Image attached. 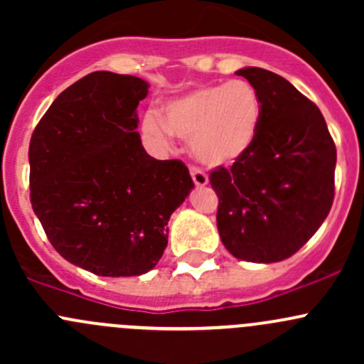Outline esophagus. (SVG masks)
<instances>
[{
  "label": "esophagus",
  "instance_id": "obj_1",
  "mask_svg": "<svg viewBox=\"0 0 364 364\" xmlns=\"http://www.w3.org/2000/svg\"><path fill=\"white\" fill-rule=\"evenodd\" d=\"M190 174H192V179H193V183H196L197 186H205L208 185V174H205V172L203 171V168H199V167H190Z\"/></svg>",
  "mask_w": 364,
  "mask_h": 364
}]
</instances>
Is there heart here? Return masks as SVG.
Returning <instances> with one entry per match:
<instances>
[{
    "mask_svg": "<svg viewBox=\"0 0 364 364\" xmlns=\"http://www.w3.org/2000/svg\"><path fill=\"white\" fill-rule=\"evenodd\" d=\"M262 123V100L253 84L234 79L208 84L168 102L164 119L148 114L142 128L148 137L165 142L174 134L192 142V151L208 165L240 160L255 144Z\"/></svg>",
    "mask_w": 364,
    "mask_h": 364,
    "instance_id": "heart-1",
    "label": "heart"
}]
</instances>
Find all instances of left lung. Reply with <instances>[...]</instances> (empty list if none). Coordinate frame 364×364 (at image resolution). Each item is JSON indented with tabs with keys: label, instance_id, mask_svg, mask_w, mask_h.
I'll list each match as a JSON object with an SVG mask.
<instances>
[{
	"label": "left lung",
	"instance_id": "left-lung-1",
	"mask_svg": "<svg viewBox=\"0 0 364 364\" xmlns=\"http://www.w3.org/2000/svg\"><path fill=\"white\" fill-rule=\"evenodd\" d=\"M237 75L255 86L262 123L250 151L209 172L223 247L248 262H278L299 250L335 199L336 146L317 105L264 68Z\"/></svg>",
	"mask_w": 364,
	"mask_h": 364
}]
</instances>
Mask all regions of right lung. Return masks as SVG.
<instances>
[{"instance_id":"1","label":"right lung","mask_w":364,"mask_h":364,"mask_svg":"<svg viewBox=\"0 0 364 364\" xmlns=\"http://www.w3.org/2000/svg\"><path fill=\"white\" fill-rule=\"evenodd\" d=\"M148 82L93 72L67 87L29 142V199L50 245L98 277H137L167 247L165 225L193 181L135 132Z\"/></svg>"}]
</instances>
